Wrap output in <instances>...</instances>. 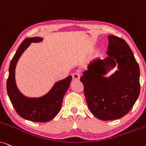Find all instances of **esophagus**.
Here are the masks:
<instances>
[{
  "label": "esophagus",
  "instance_id": "1",
  "mask_svg": "<svg viewBox=\"0 0 146 146\" xmlns=\"http://www.w3.org/2000/svg\"><path fill=\"white\" fill-rule=\"evenodd\" d=\"M80 78V74L79 73L76 72L72 74V78L74 80H78Z\"/></svg>",
  "mask_w": 146,
  "mask_h": 146
}]
</instances>
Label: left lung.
<instances>
[{"label":"left lung","mask_w":146,"mask_h":146,"mask_svg":"<svg viewBox=\"0 0 146 146\" xmlns=\"http://www.w3.org/2000/svg\"><path fill=\"white\" fill-rule=\"evenodd\" d=\"M108 38V56L91 61L80 78L90 110L102 120L119 119L126 115L140 92L139 68L133 52L121 38L113 35ZM115 61L119 70L105 77L115 66Z\"/></svg>","instance_id":"1"}]
</instances>
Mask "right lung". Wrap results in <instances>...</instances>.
Returning <instances> with one entry per match:
<instances>
[{
    "instance_id": "1",
    "label": "right lung",
    "mask_w": 146,
    "mask_h": 146,
    "mask_svg": "<svg viewBox=\"0 0 146 146\" xmlns=\"http://www.w3.org/2000/svg\"><path fill=\"white\" fill-rule=\"evenodd\" d=\"M42 40V38L40 37L27 38L24 40L10 64L7 82L8 95L18 114L24 119L36 122H47L58 114L61 109L64 96L72 80V76H69L62 80L57 82L46 94L40 98H28L19 91L15 81L17 62L31 42Z\"/></svg>"
}]
</instances>
